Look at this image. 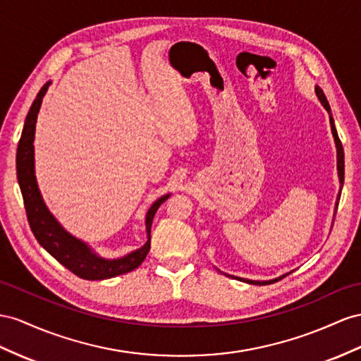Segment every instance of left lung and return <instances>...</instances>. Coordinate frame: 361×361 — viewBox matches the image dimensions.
<instances>
[{
  "instance_id": "left-lung-1",
  "label": "left lung",
  "mask_w": 361,
  "mask_h": 361,
  "mask_svg": "<svg viewBox=\"0 0 361 361\" xmlns=\"http://www.w3.org/2000/svg\"><path fill=\"white\" fill-rule=\"evenodd\" d=\"M316 96L317 99L320 100V104L323 105V108H325L328 111L329 114V125H331V133H332V137H334V143H336V149H337V173H338V181H340V193H341V188H343V181H345V154H343V146H341V142L338 138V134H337V129H336V125H334V118H332V114H331V108H329V104L326 100V96L325 92L322 91L320 87H316ZM340 193L337 197V201H336V212H337V207H338V200H340ZM291 273V271H290ZM290 273H285L279 277H274V279H270V281H252V279H244V277H236V276H230V277H235V279L238 281H243V282H247V283H252V285H267V283H274L277 281L283 279L285 276H288ZM228 276V274H226Z\"/></svg>"
}]
</instances>
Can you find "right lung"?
Segmentation results:
<instances>
[{"label":"right lung","instance_id":"add662e5","mask_svg":"<svg viewBox=\"0 0 361 361\" xmlns=\"http://www.w3.org/2000/svg\"><path fill=\"white\" fill-rule=\"evenodd\" d=\"M51 82L45 84L27 113L23 134L18 143L16 151V175L20 183L21 193L24 198V206L27 212V219L35 238L38 239L41 247H44L54 259L62 264L71 273L87 281H104L111 279L120 274H125L135 270L140 265L151 248V226L157 209L171 197V193L160 197L152 202V206L147 209L145 216L146 227V243L120 257H104L96 253L92 248L82 239L73 236L70 232L62 227L59 221L53 216L49 207L45 206L42 200L41 190L38 188L35 175V131L36 120H38L39 109L42 105V99L47 92Z\"/></svg>","mask_w":361,"mask_h":361}]
</instances>
